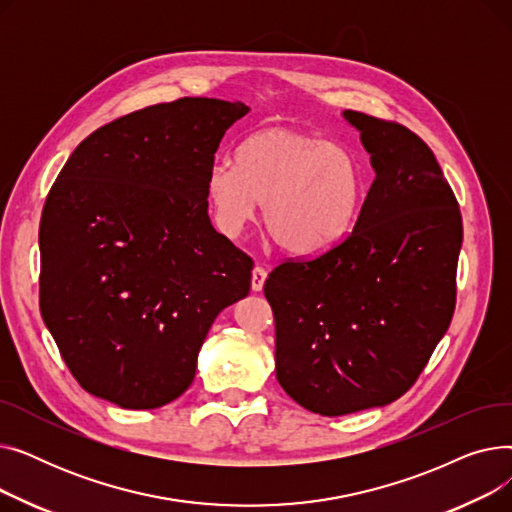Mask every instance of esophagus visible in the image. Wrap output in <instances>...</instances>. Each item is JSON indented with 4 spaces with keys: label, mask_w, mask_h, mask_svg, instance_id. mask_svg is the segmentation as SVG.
I'll return each mask as SVG.
<instances>
[{
    "label": "esophagus",
    "mask_w": 512,
    "mask_h": 512,
    "mask_svg": "<svg viewBox=\"0 0 512 512\" xmlns=\"http://www.w3.org/2000/svg\"><path fill=\"white\" fill-rule=\"evenodd\" d=\"M265 278H267V270H265V267H263V265H255V270H253V274H251V288H253L255 292H259V290L263 288Z\"/></svg>",
    "instance_id": "34e87169"
}]
</instances>
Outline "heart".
Returning a JSON list of instances; mask_svg holds the SVG:
<instances>
[{"instance_id":"obj_1","label":"heart","mask_w":512,"mask_h":512,"mask_svg":"<svg viewBox=\"0 0 512 512\" xmlns=\"http://www.w3.org/2000/svg\"><path fill=\"white\" fill-rule=\"evenodd\" d=\"M363 193V166L353 151L282 126L249 134L236 164L218 161L207 176L215 220L226 234H238L265 203L267 230L297 255L336 245L353 228Z\"/></svg>"}]
</instances>
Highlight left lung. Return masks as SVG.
<instances>
[{"instance_id":"obj_1","label":"left lung","mask_w":512,"mask_h":512,"mask_svg":"<svg viewBox=\"0 0 512 512\" xmlns=\"http://www.w3.org/2000/svg\"><path fill=\"white\" fill-rule=\"evenodd\" d=\"M375 180L353 232L288 259L263 292L276 321V378L311 413L384 407L419 378L456 305L461 209L407 126L346 110Z\"/></svg>"}]
</instances>
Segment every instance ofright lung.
I'll return each mask as SVG.
<instances>
[{
  "label": "right lung",
  "instance_id": "1",
  "mask_svg": "<svg viewBox=\"0 0 512 512\" xmlns=\"http://www.w3.org/2000/svg\"><path fill=\"white\" fill-rule=\"evenodd\" d=\"M240 101L182 97L116 118L68 157L39 226V305L74 380L122 409L191 386L253 259L215 232L207 176Z\"/></svg>",
  "mask_w": 512,
  "mask_h": 512
}]
</instances>
